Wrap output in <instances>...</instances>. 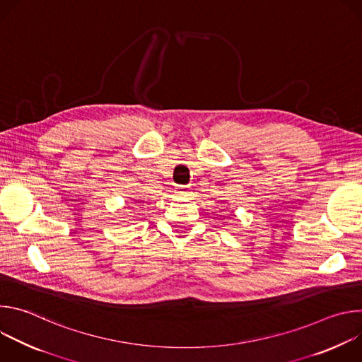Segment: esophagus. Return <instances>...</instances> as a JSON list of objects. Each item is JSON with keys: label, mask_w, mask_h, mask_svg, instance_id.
<instances>
[{"label": "esophagus", "mask_w": 362, "mask_h": 362, "mask_svg": "<svg viewBox=\"0 0 362 362\" xmlns=\"http://www.w3.org/2000/svg\"><path fill=\"white\" fill-rule=\"evenodd\" d=\"M176 193L177 194H187L189 193V186H176Z\"/></svg>", "instance_id": "obj_1"}]
</instances>
